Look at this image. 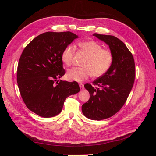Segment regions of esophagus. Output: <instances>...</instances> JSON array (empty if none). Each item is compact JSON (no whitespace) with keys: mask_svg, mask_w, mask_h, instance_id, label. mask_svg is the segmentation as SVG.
Listing matches in <instances>:
<instances>
[{"mask_svg":"<svg viewBox=\"0 0 156 156\" xmlns=\"http://www.w3.org/2000/svg\"><path fill=\"white\" fill-rule=\"evenodd\" d=\"M79 87H80V88H81V90H83L84 89V84H82V83H80L79 84Z\"/></svg>","mask_w":156,"mask_h":156,"instance_id":"34e87169","label":"esophagus"}]
</instances>
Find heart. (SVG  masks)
Masks as SVG:
<instances>
[{
	"instance_id": "obj_1",
	"label": "heart",
	"mask_w": 156,
	"mask_h": 156,
	"mask_svg": "<svg viewBox=\"0 0 156 156\" xmlns=\"http://www.w3.org/2000/svg\"><path fill=\"white\" fill-rule=\"evenodd\" d=\"M79 46L83 53L87 55L81 68H73L68 71L66 76L68 80L77 82H83L93 75L99 77L104 75L109 69L112 63V52L107 49L102 48L98 42L87 40L81 42ZM74 48L68 45L61 53V60L67 66L73 64Z\"/></svg>"
}]
</instances>
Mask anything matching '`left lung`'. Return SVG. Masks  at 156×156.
I'll use <instances>...</instances> for the list:
<instances>
[{
  "label": "left lung",
  "mask_w": 156,
  "mask_h": 156,
  "mask_svg": "<svg viewBox=\"0 0 156 156\" xmlns=\"http://www.w3.org/2000/svg\"><path fill=\"white\" fill-rule=\"evenodd\" d=\"M93 36L109 46L113 56L109 69L93 82L98 87L84 84L90 96L82 105L83 115L89 119L101 120L115 115L124 105L133 86L135 66L133 55L120 40L96 33Z\"/></svg>",
  "instance_id": "8db88e82"
}]
</instances>
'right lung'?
Listing matches in <instances>:
<instances>
[{
	"label": "right lung",
	"mask_w": 156,
	"mask_h": 156,
	"mask_svg": "<svg viewBox=\"0 0 156 156\" xmlns=\"http://www.w3.org/2000/svg\"><path fill=\"white\" fill-rule=\"evenodd\" d=\"M77 37L71 32H47L33 39L23 51L17 70V85L27 107L40 116L58 115L66 98L80 91L76 81L57 83L65 74L61 53Z\"/></svg>",
	"instance_id": "add662e5"
}]
</instances>
